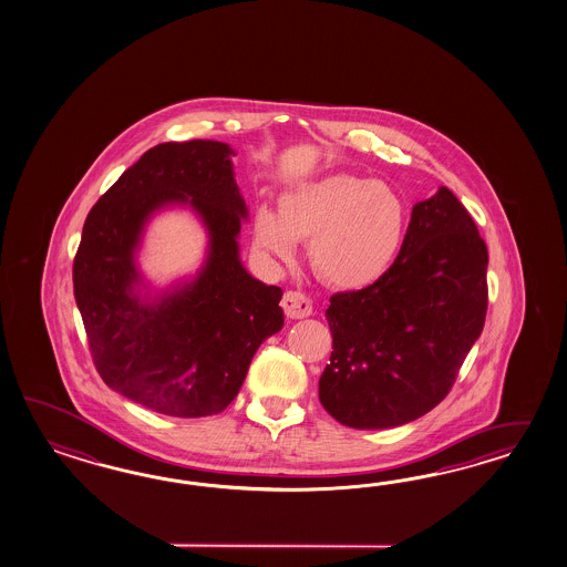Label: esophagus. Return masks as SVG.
<instances>
[{"mask_svg": "<svg viewBox=\"0 0 567 567\" xmlns=\"http://www.w3.org/2000/svg\"><path fill=\"white\" fill-rule=\"evenodd\" d=\"M284 312L286 317L293 318H308L312 315V300L308 296H303L302 291H288L281 300Z\"/></svg>", "mask_w": 567, "mask_h": 567, "instance_id": "1", "label": "esophagus"}]
</instances>
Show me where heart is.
I'll list each match as a JSON object with an SVG mask.
<instances>
[{
	"label": "heart",
	"mask_w": 567,
	"mask_h": 567,
	"mask_svg": "<svg viewBox=\"0 0 567 567\" xmlns=\"http://www.w3.org/2000/svg\"><path fill=\"white\" fill-rule=\"evenodd\" d=\"M406 230V206L390 185L329 175L284 192L276 212L255 216L252 243L267 259L291 261L310 243V264L339 290L373 286L394 264Z\"/></svg>",
	"instance_id": "b5f03b06"
}]
</instances>
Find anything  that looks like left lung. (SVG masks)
<instances>
[{
	"label": "left lung",
	"instance_id": "obj_1",
	"mask_svg": "<svg viewBox=\"0 0 567 567\" xmlns=\"http://www.w3.org/2000/svg\"><path fill=\"white\" fill-rule=\"evenodd\" d=\"M486 271V243L451 189L414 204L382 279L330 298L332 353L318 382L330 416L375 431L435 409L484 329Z\"/></svg>",
	"mask_w": 567,
	"mask_h": 567
}]
</instances>
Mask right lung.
Here are the masks:
<instances>
[{
  "mask_svg": "<svg viewBox=\"0 0 567 567\" xmlns=\"http://www.w3.org/2000/svg\"><path fill=\"white\" fill-rule=\"evenodd\" d=\"M235 151L218 141L163 143L120 175L85 218L73 290L107 388L145 409L199 419L237 398L250 359L284 327L277 286L240 261L249 218ZM187 207L209 235L197 276L157 291L137 267L147 223Z\"/></svg>",
  "mask_w": 567,
  "mask_h": 567,
  "instance_id": "right-lung-1",
  "label": "right lung"
}]
</instances>
